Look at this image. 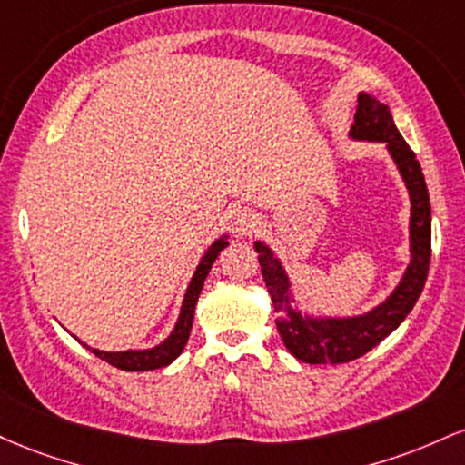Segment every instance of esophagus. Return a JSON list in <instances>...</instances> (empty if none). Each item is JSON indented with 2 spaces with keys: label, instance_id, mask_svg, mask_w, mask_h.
Listing matches in <instances>:
<instances>
[{
  "label": "esophagus",
  "instance_id": "obj_1",
  "mask_svg": "<svg viewBox=\"0 0 465 465\" xmlns=\"http://www.w3.org/2000/svg\"><path fill=\"white\" fill-rule=\"evenodd\" d=\"M231 222H232V231L242 237V234H250L257 228L259 223V215L252 211V208L248 206H237L232 211L231 215Z\"/></svg>",
  "mask_w": 465,
  "mask_h": 465
}]
</instances>
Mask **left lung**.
Segmentation results:
<instances>
[{
	"label": "left lung",
	"instance_id": "1",
	"mask_svg": "<svg viewBox=\"0 0 465 465\" xmlns=\"http://www.w3.org/2000/svg\"><path fill=\"white\" fill-rule=\"evenodd\" d=\"M353 140L384 143L389 155L398 166L411 200L409 243L411 261L395 290L373 310L358 316H314L299 310L292 281L274 250L263 242H254L259 252L261 274L270 292L276 330L283 345L294 358L307 364H342L351 362L384 341L400 322L411 314L424 290L430 265V197L424 173L415 153L404 143L395 127L389 105L380 103L371 94H358V109L353 116Z\"/></svg>",
	"mask_w": 465,
	"mask_h": 465
}]
</instances>
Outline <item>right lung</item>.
Wrapping results in <instances>:
<instances>
[{"mask_svg": "<svg viewBox=\"0 0 465 465\" xmlns=\"http://www.w3.org/2000/svg\"><path fill=\"white\" fill-rule=\"evenodd\" d=\"M228 246V234H222V237L215 239L211 243V248L206 250L204 257L200 259L197 263L195 274H193L189 288H186L184 301H182V310L180 316H177V322L173 327V331L164 338L160 345L151 347V349H127V351H101V349H92L94 356H98L105 362L112 364V367L123 369V371H153V369L166 367L173 360L184 351L186 341L191 336V327H193V316H195V305L197 299H200V292L204 288V281L208 272H211L213 263H215L217 254L222 252L223 248Z\"/></svg>", "mask_w": 465, "mask_h": 465, "instance_id": "1", "label": "right lung"}]
</instances>
